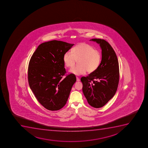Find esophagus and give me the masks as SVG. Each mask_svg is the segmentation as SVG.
<instances>
[{
  "instance_id": "34e87169",
  "label": "esophagus",
  "mask_w": 148,
  "mask_h": 148,
  "mask_svg": "<svg viewBox=\"0 0 148 148\" xmlns=\"http://www.w3.org/2000/svg\"><path fill=\"white\" fill-rule=\"evenodd\" d=\"M76 81L77 82H79V78H78V77H76Z\"/></svg>"
}]
</instances>
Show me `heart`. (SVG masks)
<instances>
[{
    "instance_id": "heart-1",
    "label": "heart",
    "mask_w": 148,
    "mask_h": 148,
    "mask_svg": "<svg viewBox=\"0 0 148 148\" xmlns=\"http://www.w3.org/2000/svg\"><path fill=\"white\" fill-rule=\"evenodd\" d=\"M101 53L86 43H81L75 46L71 51H67L63 56V61L66 67H73L78 60V65L70 70L75 75H84L87 71L91 73L95 71L101 62Z\"/></svg>"
}]
</instances>
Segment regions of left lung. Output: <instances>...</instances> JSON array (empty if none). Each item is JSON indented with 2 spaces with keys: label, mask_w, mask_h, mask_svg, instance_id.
I'll return each mask as SVG.
<instances>
[{
  "label": "left lung",
  "mask_w": 148,
  "mask_h": 148,
  "mask_svg": "<svg viewBox=\"0 0 148 148\" xmlns=\"http://www.w3.org/2000/svg\"><path fill=\"white\" fill-rule=\"evenodd\" d=\"M102 49V60L95 71L82 77V91L88 104L99 108L115 95L118 86L120 73L118 60L112 47L105 40L93 38Z\"/></svg>",
  "instance_id": "obj_1"
}]
</instances>
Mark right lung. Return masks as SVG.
I'll return each instance as SVG.
<instances>
[{
    "mask_svg": "<svg viewBox=\"0 0 148 148\" xmlns=\"http://www.w3.org/2000/svg\"><path fill=\"white\" fill-rule=\"evenodd\" d=\"M73 45L56 40L42 43L30 60V88L38 102L49 110H58L66 105L76 81L73 74L63 79L66 73L63 56Z\"/></svg>",
    "mask_w": 148,
    "mask_h": 148,
    "instance_id": "right-lung-1",
    "label": "right lung"
}]
</instances>
